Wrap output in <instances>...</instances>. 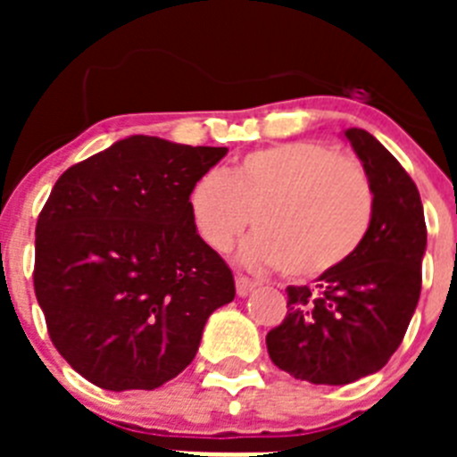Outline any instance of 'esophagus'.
<instances>
[{"label":"esophagus","instance_id":"esophagus-1","mask_svg":"<svg viewBox=\"0 0 457 457\" xmlns=\"http://www.w3.org/2000/svg\"><path fill=\"white\" fill-rule=\"evenodd\" d=\"M253 288H256V284H253L252 278H247V277H242V274H237V277H236V290H237V295H240V297H245V295H249Z\"/></svg>","mask_w":457,"mask_h":457}]
</instances>
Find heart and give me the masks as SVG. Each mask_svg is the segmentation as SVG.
Masks as SVG:
<instances>
[{"mask_svg":"<svg viewBox=\"0 0 457 457\" xmlns=\"http://www.w3.org/2000/svg\"><path fill=\"white\" fill-rule=\"evenodd\" d=\"M189 212L215 252L231 249L253 215L258 233L242 247V261L313 278L357 252L373 217V189L353 157L316 141H290L247 153L226 176H201Z\"/></svg>","mask_w":457,"mask_h":457,"instance_id":"b5f03b06","label":"heart"}]
</instances>
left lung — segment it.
<instances>
[{
	"label": "left lung",
	"mask_w": 457,
	"mask_h": 457,
	"mask_svg": "<svg viewBox=\"0 0 457 457\" xmlns=\"http://www.w3.org/2000/svg\"><path fill=\"white\" fill-rule=\"evenodd\" d=\"M373 189V217L357 252L316 286H288V313L270 329L274 366L313 385H350L398 350L419 295L426 220L414 180L370 132L345 130Z\"/></svg>",
	"instance_id": "8db88e82"
}]
</instances>
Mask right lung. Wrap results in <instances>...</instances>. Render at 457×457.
<instances>
[{
    "label": "right lung",
    "instance_id": "obj_1",
    "mask_svg": "<svg viewBox=\"0 0 457 457\" xmlns=\"http://www.w3.org/2000/svg\"><path fill=\"white\" fill-rule=\"evenodd\" d=\"M226 153L132 135L52 187L36 224V300L59 354L100 389L176 378L210 313L236 297L189 212L194 183Z\"/></svg>",
    "mask_w": 457,
    "mask_h": 457
}]
</instances>
